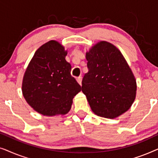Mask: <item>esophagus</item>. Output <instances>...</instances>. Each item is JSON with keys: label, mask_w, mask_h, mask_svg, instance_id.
Listing matches in <instances>:
<instances>
[{"label": "esophagus", "mask_w": 158, "mask_h": 158, "mask_svg": "<svg viewBox=\"0 0 158 158\" xmlns=\"http://www.w3.org/2000/svg\"><path fill=\"white\" fill-rule=\"evenodd\" d=\"M77 83H78L80 85H82V77L81 76H80V77H78L77 78Z\"/></svg>", "instance_id": "obj_1"}]
</instances>
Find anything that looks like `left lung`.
I'll list each match as a JSON object with an SVG mask.
<instances>
[{
  "instance_id": "1",
  "label": "left lung",
  "mask_w": 158,
  "mask_h": 158,
  "mask_svg": "<svg viewBox=\"0 0 158 158\" xmlns=\"http://www.w3.org/2000/svg\"><path fill=\"white\" fill-rule=\"evenodd\" d=\"M86 60L88 73L82 81V91L92 111L109 118L127 111L135 99L137 84L120 51L101 42L86 53Z\"/></svg>"
}]
</instances>
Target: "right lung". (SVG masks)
I'll use <instances>...</instances> for the list:
<instances>
[{
	"mask_svg": "<svg viewBox=\"0 0 158 158\" xmlns=\"http://www.w3.org/2000/svg\"><path fill=\"white\" fill-rule=\"evenodd\" d=\"M67 51L56 41L40 47L26 70L22 92L27 102L47 116L65 114L81 86L70 74Z\"/></svg>",
	"mask_w": 158,
	"mask_h": 158,
	"instance_id": "1",
	"label": "right lung"
}]
</instances>
